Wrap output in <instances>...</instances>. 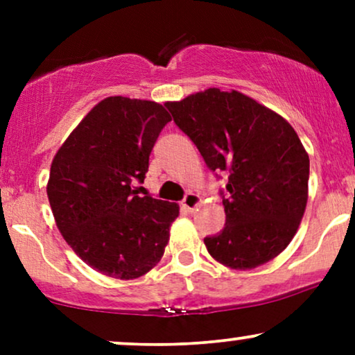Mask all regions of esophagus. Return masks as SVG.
I'll list each match as a JSON object with an SVG mask.
<instances>
[{"instance_id": "1", "label": "esophagus", "mask_w": 355, "mask_h": 355, "mask_svg": "<svg viewBox=\"0 0 355 355\" xmlns=\"http://www.w3.org/2000/svg\"><path fill=\"white\" fill-rule=\"evenodd\" d=\"M200 203H202L200 195L193 193V191H189V193L185 195V198H183V200H182V207L187 211H193L198 205H200Z\"/></svg>"}]
</instances>
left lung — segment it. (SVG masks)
Returning <instances> with one entry per match:
<instances>
[{
  "instance_id": "8db88e82",
  "label": "left lung",
  "mask_w": 355,
  "mask_h": 355,
  "mask_svg": "<svg viewBox=\"0 0 355 355\" xmlns=\"http://www.w3.org/2000/svg\"><path fill=\"white\" fill-rule=\"evenodd\" d=\"M207 166L225 172V227L205 237L222 266L250 270L291 243L309 197V155L292 125L243 93L209 88L166 101Z\"/></svg>"
}]
</instances>
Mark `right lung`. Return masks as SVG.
<instances>
[{"label":"right lung","mask_w":355,"mask_h":355,"mask_svg":"<svg viewBox=\"0 0 355 355\" xmlns=\"http://www.w3.org/2000/svg\"><path fill=\"white\" fill-rule=\"evenodd\" d=\"M172 120L160 103L108 96L88 112L53 158L46 185L56 227L75 254L120 280L160 262L178 205L138 197L148 158Z\"/></svg>","instance_id":"right-lung-1"}]
</instances>
